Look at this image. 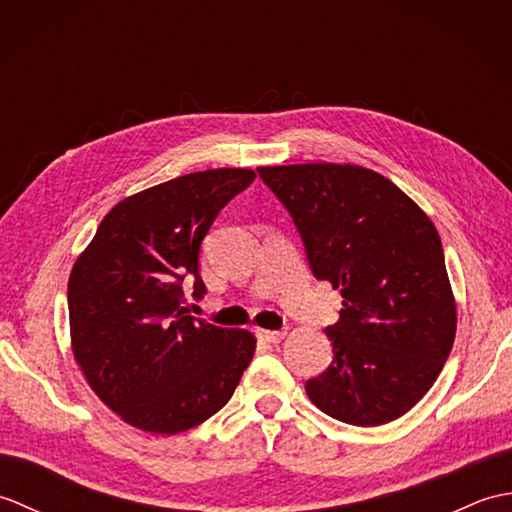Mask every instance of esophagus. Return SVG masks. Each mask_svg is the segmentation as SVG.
Returning <instances> with one entry per match:
<instances>
[{"label":"esophagus","mask_w":512,"mask_h":512,"mask_svg":"<svg viewBox=\"0 0 512 512\" xmlns=\"http://www.w3.org/2000/svg\"><path fill=\"white\" fill-rule=\"evenodd\" d=\"M257 336L266 343H281L286 339V332L284 330H264V328H257Z\"/></svg>","instance_id":"34e87169"}]
</instances>
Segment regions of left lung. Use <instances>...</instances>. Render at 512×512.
<instances>
[{"label":"left lung","mask_w":512,"mask_h":512,"mask_svg":"<svg viewBox=\"0 0 512 512\" xmlns=\"http://www.w3.org/2000/svg\"><path fill=\"white\" fill-rule=\"evenodd\" d=\"M295 220L310 266L341 290V319L325 334L334 361L306 383L328 416L378 427L436 383L458 310L436 226L405 191L358 165L259 167Z\"/></svg>","instance_id":"1"}]
</instances>
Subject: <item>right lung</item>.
Wrapping results in <instances>:
<instances>
[{
	"instance_id": "add662e5",
	"label": "right lung",
	"mask_w": 512,
	"mask_h": 512,
	"mask_svg": "<svg viewBox=\"0 0 512 512\" xmlns=\"http://www.w3.org/2000/svg\"><path fill=\"white\" fill-rule=\"evenodd\" d=\"M250 169H206L138 191L103 217L68 281L76 365L103 405L136 429L173 436L231 400L257 339L182 308L204 295L200 244Z\"/></svg>"
}]
</instances>
